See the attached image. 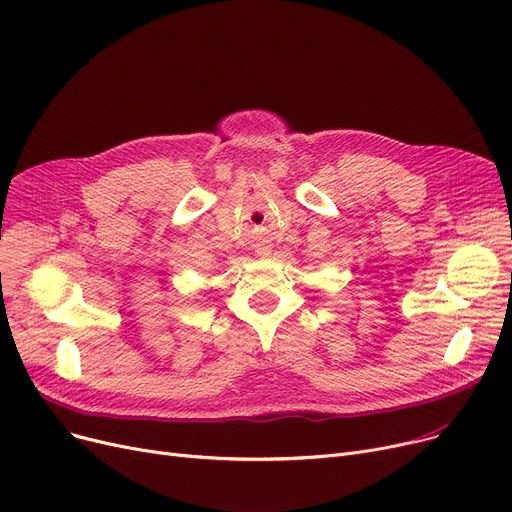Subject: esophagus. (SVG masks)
<instances>
[{"mask_svg": "<svg viewBox=\"0 0 512 512\" xmlns=\"http://www.w3.org/2000/svg\"><path fill=\"white\" fill-rule=\"evenodd\" d=\"M261 255H267V251H261Z\"/></svg>", "mask_w": 512, "mask_h": 512, "instance_id": "1", "label": "esophagus"}]
</instances>
